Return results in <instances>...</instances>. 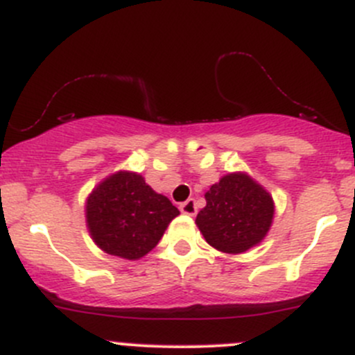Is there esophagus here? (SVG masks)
<instances>
[{
	"mask_svg": "<svg viewBox=\"0 0 355 355\" xmlns=\"http://www.w3.org/2000/svg\"><path fill=\"white\" fill-rule=\"evenodd\" d=\"M180 211L184 214H189V216H194L198 213V206H196V200L194 199H187L185 202L180 204Z\"/></svg>",
	"mask_w": 355,
	"mask_h": 355,
	"instance_id": "34e87169",
	"label": "esophagus"
}]
</instances>
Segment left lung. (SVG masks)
<instances>
[{
    "label": "left lung",
    "instance_id": "left-lung-1",
    "mask_svg": "<svg viewBox=\"0 0 355 355\" xmlns=\"http://www.w3.org/2000/svg\"><path fill=\"white\" fill-rule=\"evenodd\" d=\"M196 223L206 242L228 254L245 252L263 241L273 220V199L244 173H230L206 192Z\"/></svg>",
    "mask_w": 355,
    "mask_h": 355
}]
</instances>
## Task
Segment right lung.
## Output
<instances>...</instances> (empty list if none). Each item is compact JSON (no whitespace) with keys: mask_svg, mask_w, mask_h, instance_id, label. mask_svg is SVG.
<instances>
[{"mask_svg":"<svg viewBox=\"0 0 355 355\" xmlns=\"http://www.w3.org/2000/svg\"><path fill=\"white\" fill-rule=\"evenodd\" d=\"M180 211L137 173L118 171L98 185L85 206L94 242L111 256L139 259L156 247Z\"/></svg>","mask_w":355,"mask_h":355,"instance_id":"obj_1","label":"right lung"}]
</instances>
